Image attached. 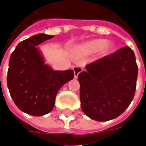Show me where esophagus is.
Here are the masks:
<instances>
[{
	"label": "esophagus",
	"mask_w": 146,
	"mask_h": 146,
	"mask_svg": "<svg viewBox=\"0 0 146 146\" xmlns=\"http://www.w3.org/2000/svg\"><path fill=\"white\" fill-rule=\"evenodd\" d=\"M73 73H74V78H78V74L82 71V68H81V67H79V66H74L73 68Z\"/></svg>",
	"instance_id": "1"
}]
</instances>
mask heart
I'll return each mask as SVG.
<instances>
[{"instance_id":"b5f03b06","label":"heart","mask_w":146,"mask_h":146,"mask_svg":"<svg viewBox=\"0 0 146 146\" xmlns=\"http://www.w3.org/2000/svg\"><path fill=\"white\" fill-rule=\"evenodd\" d=\"M106 45V42L102 39H96L82 45L78 48V52L82 54L94 53L100 51Z\"/></svg>"}]
</instances>
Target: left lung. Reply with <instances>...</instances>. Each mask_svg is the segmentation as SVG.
<instances>
[{
  "mask_svg": "<svg viewBox=\"0 0 146 146\" xmlns=\"http://www.w3.org/2000/svg\"><path fill=\"white\" fill-rule=\"evenodd\" d=\"M137 73L136 57L129 47L87 64L78 75L83 112L97 121L118 117L133 101Z\"/></svg>",
  "mask_w": 146,
  "mask_h": 146,
  "instance_id": "1",
  "label": "left lung"
}]
</instances>
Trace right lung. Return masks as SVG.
Here are the masks:
<instances>
[{
  "mask_svg": "<svg viewBox=\"0 0 146 146\" xmlns=\"http://www.w3.org/2000/svg\"><path fill=\"white\" fill-rule=\"evenodd\" d=\"M54 37L38 34L17 45L9 62L7 85L13 102L25 113L42 116L54 108L59 90L74 73L56 71L44 63L36 46Z\"/></svg>",
  "mask_w": 146,
  "mask_h": 146,
  "instance_id": "right-lung-1",
  "label": "right lung"
}]
</instances>
